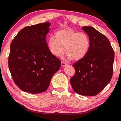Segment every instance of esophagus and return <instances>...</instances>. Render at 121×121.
I'll list each match as a JSON object with an SVG mask.
<instances>
[{"label":"esophagus","mask_w":121,"mask_h":121,"mask_svg":"<svg viewBox=\"0 0 121 121\" xmlns=\"http://www.w3.org/2000/svg\"><path fill=\"white\" fill-rule=\"evenodd\" d=\"M61 65H62V66L63 67H64L65 66H66L67 65V63L66 62H63V61H62V62H61Z\"/></svg>","instance_id":"obj_1"}]
</instances>
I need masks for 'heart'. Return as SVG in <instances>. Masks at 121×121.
I'll return each instance as SVG.
<instances>
[{"instance_id": "heart-1", "label": "heart", "mask_w": 121, "mask_h": 121, "mask_svg": "<svg viewBox=\"0 0 121 121\" xmlns=\"http://www.w3.org/2000/svg\"><path fill=\"white\" fill-rule=\"evenodd\" d=\"M50 52L55 56H60L64 52L72 60H79L85 57L90 47V39L86 33L71 29L58 31L54 37L48 39Z\"/></svg>"}]
</instances>
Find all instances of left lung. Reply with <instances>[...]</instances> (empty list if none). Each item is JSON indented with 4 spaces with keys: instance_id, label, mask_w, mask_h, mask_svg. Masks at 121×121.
<instances>
[{
    "instance_id": "1",
    "label": "left lung",
    "mask_w": 121,
    "mask_h": 121,
    "mask_svg": "<svg viewBox=\"0 0 121 121\" xmlns=\"http://www.w3.org/2000/svg\"><path fill=\"white\" fill-rule=\"evenodd\" d=\"M82 30L90 38V47L86 56L72 65L75 72L70 83L77 94L94 96L111 81L114 52L105 35L91 26H83Z\"/></svg>"
}]
</instances>
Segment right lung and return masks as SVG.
<instances>
[{
    "instance_id": "add662e5",
    "label": "right lung",
    "mask_w": 121,
    "mask_h": 121,
    "mask_svg": "<svg viewBox=\"0 0 121 121\" xmlns=\"http://www.w3.org/2000/svg\"><path fill=\"white\" fill-rule=\"evenodd\" d=\"M50 23L26 26L13 39L8 67L16 85L23 91L36 94L45 91L61 61L48 47L46 37Z\"/></svg>"
}]
</instances>
